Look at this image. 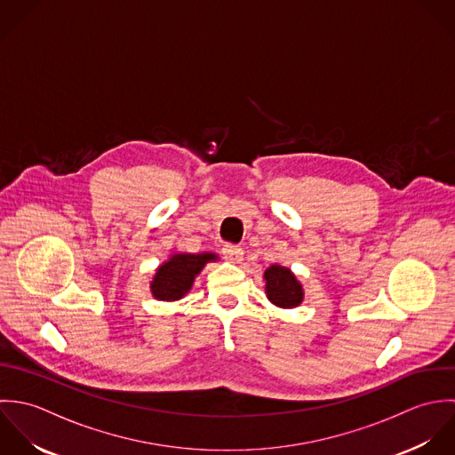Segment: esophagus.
Returning <instances> with one entry per match:
<instances>
[{"instance_id":"34e87169","label":"esophagus","mask_w":455,"mask_h":455,"mask_svg":"<svg viewBox=\"0 0 455 455\" xmlns=\"http://www.w3.org/2000/svg\"><path fill=\"white\" fill-rule=\"evenodd\" d=\"M223 255H225V259H227L228 262H232V264H239V262L243 260V257H244V251H243V248H241V246H235V244H225V246H223Z\"/></svg>"}]
</instances>
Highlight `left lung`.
Returning <instances> with one entry per match:
<instances>
[{
    "label": "left lung",
    "instance_id": "left-lung-1",
    "mask_svg": "<svg viewBox=\"0 0 455 455\" xmlns=\"http://www.w3.org/2000/svg\"><path fill=\"white\" fill-rule=\"evenodd\" d=\"M266 281V295L274 306L283 309H293L304 300L302 283L295 277L288 267L273 264L264 273Z\"/></svg>",
    "mask_w": 455,
    "mask_h": 455
}]
</instances>
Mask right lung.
I'll return each instance as SVG.
<instances>
[{"label": "right lung", "instance_id": "add662e5", "mask_svg": "<svg viewBox=\"0 0 455 455\" xmlns=\"http://www.w3.org/2000/svg\"><path fill=\"white\" fill-rule=\"evenodd\" d=\"M218 255L202 251V253H172L169 260L158 266L153 275L149 288L156 300L176 302L191 290L195 277L202 273L205 264L216 262Z\"/></svg>", "mask_w": 455, "mask_h": 455}]
</instances>
